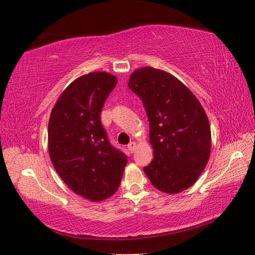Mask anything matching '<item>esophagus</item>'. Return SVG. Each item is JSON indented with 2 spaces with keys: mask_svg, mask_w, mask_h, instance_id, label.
Wrapping results in <instances>:
<instances>
[{
  "mask_svg": "<svg viewBox=\"0 0 255 255\" xmlns=\"http://www.w3.org/2000/svg\"><path fill=\"white\" fill-rule=\"evenodd\" d=\"M127 148H128L129 151H130L131 153H133L134 150H136V148H137V144H136V142H130V143L127 145Z\"/></svg>",
  "mask_w": 255,
  "mask_h": 255,
  "instance_id": "1",
  "label": "esophagus"
}]
</instances>
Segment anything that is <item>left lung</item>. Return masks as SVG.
I'll return each instance as SVG.
<instances>
[{
  "instance_id": "obj_1",
  "label": "left lung",
  "mask_w": 255,
  "mask_h": 255,
  "mask_svg": "<svg viewBox=\"0 0 255 255\" xmlns=\"http://www.w3.org/2000/svg\"><path fill=\"white\" fill-rule=\"evenodd\" d=\"M128 86L141 99L149 121L153 160L144 173L161 192L185 191L210 155V126L203 106L180 80L159 69L136 70Z\"/></svg>"
}]
</instances>
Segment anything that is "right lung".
<instances>
[{
	"instance_id": "obj_1",
	"label": "right lung",
	"mask_w": 255,
	"mask_h": 255,
	"mask_svg": "<svg viewBox=\"0 0 255 255\" xmlns=\"http://www.w3.org/2000/svg\"><path fill=\"white\" fill-rule=\"evenodd\" d=\"M117 78L91 72L74 80L53 106L48 149L57 173L74 193L101 202L115 193L127 155L108 140L101 112Z\"/></svg>"
}]
</instances>
